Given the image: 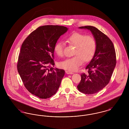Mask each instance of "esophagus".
<instances>
[{"instance_id":"esophagus-1","label":"esophagus","mask_w":129,"mask_h":129,"mask_svg":"<svg viewBox=\"0 0 129 129\" xmlns=\"http://www.w3.org/2000/svg\"><path fill=\"white\" fill-rule=\"evenodd\" d=\"M65 72H66V73L67 74H74V73H73V72H71V71H65Z\"/></svg>"}]
</instances>
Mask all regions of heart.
<instances>
[{
  "label": "heart",
  "mask_w": 129,
  "mask_h": 129,
  "mask_svg": "<svg viewBox=\"0 0 129 129\" xmlns=\"http://www.w3.org/2000/svg\"><path fill=\"white\" fill-rule=\"evenodd\" d=\"M67 41L70 45L75 46L73 57L68 58L59 63V67L71 71L77 70L84 62L90 60L95 55L97 43L91 35H86L79 32H74L69 35ZM64 44L61 41L56 43L54 50L56 55L62 57L64 53Z\"/></svg>",
  "instance_id": "obj_1"
}]
</instances>
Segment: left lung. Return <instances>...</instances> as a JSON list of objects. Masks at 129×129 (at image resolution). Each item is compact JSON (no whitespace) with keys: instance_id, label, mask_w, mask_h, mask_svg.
Returning <instances> with one entry per match:
<instances>
[{"instance_id":"1","label":"left lung","mask_w":129,"mask_h":129,"mask_svg":"<svg viewBox=\"0 0 129 129\" xmlns=\"http://www.w3.org/2000/svg\"><path fill=\"white\" fill-rule=\"evenodd\" d=\"M79 28L91 31L97 43L96 53L86 68L88 73L81 74V80L77 86L80 92L93 94L109 83L116 65V51L110 39L96 27L87 25Z\"/></svg>"}]
</instances>
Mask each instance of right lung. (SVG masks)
<instances>
[{"label":"right lung","instance_id":"right-lung-1","mask_svg":"<svg viewBox=\"0 0 129 129\" xmlns=\"http://www.w3.org/2000/svg\"><path fill=\"white\" fill-rule=\"evenodd\" d=\"M68 28L57 25L38 27L23 42L17 70L26 89L41 99L49 98L58 90L65 71L54 69V47Z\"/></svg>","mask_w":129,"mask_h":129}]
</instances>
